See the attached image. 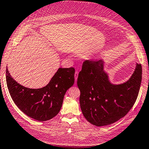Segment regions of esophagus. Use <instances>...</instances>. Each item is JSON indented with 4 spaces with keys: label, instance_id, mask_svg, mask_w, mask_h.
<instances>
[{
    "label": "esophagus",
    "instance_id": "obj_1",
    "mask_svg": "<svg viewBox=\"0 0 149 149\" xmlns=\"http://www.w3.org/2000/svg\"><path fill=\"white\" fill-rule=\"evenodd\" d=\"M78 77V71H76L75 73H74V79H75V81L77 80Z\"/></svg>",
    "mask_w": 149,
    "mask_h": 149
}]
</instances>
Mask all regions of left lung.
Instances as JSON below:
<instances>
[{
    "label": "left lung",
    "mask_w": 149,
    "mask_h": 149,
    "mask_svg": "<svg viewBox=\"0 0 149 149\" xmlns=\"http://www.w3.org/2000/svg\"><path fill=\"white\" fill-rule=\"evenodd\" d=\"M141 65L126 82L112 84L104 71V61L86 60L79 72V104L86 119L97 126L112 124L123 118L136 102L141 82Z\"/></svg>",
    "instance_id": "1"
}]
</instances>
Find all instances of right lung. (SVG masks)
<instances>
[{
    "label": "right lung",
    "instance_id": "add662e5",
    "mask_svg": "<svg viewBox=\"0 0 149 149\" xmlns=\"http://www.w3.org/2000/svg\"><path fill=\"white\" fill-rule=\"evenodd\" d=\"M73 68H59L45 86L38 89L17 83L6 69V81L10 95L17 107L35 120L45 121L55 117L62 107L67 90L74 82Z\"/></svg>",
    "mask_w": 149,
    "mask_h": 149
}]
</instances>
